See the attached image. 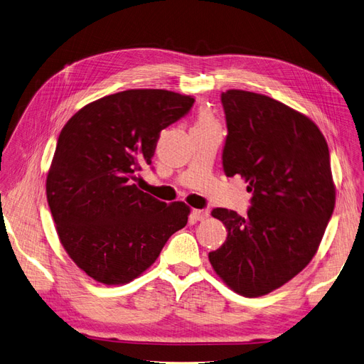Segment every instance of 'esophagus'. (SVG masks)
<instances>
[{"label":"esophagus","mask_w":364,"mask_h":364,"mask_svg":"<svg viewBox=\"0 0 364 364\" xmlns=\"http://www.w3.org/2000/svg\"><path fill=\"white\" fill-rule=\"evenodd\" d=\"M192 214H193V217H195L196 220H199V221L207 220V218H208V215H210L208 210H193V211H192Z\"/></svg>","instance_id":"obj_1"}]
</instances>
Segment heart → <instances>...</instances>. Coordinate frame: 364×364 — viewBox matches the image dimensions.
<instances>
[{"label": "heart", "instance_id": "heart-1", "mask_svg": "<svg viewBox=\"0 0 364 364\" xmlns=\"http://www.w3.org/2000/svg\"><path fill=\"white\" fill-rule=\"evenodd\" d=\"M211 124H215V122L207 113H200L198 116V120H196L195 126H211Z\"/></svg>", "mask_w": 364, "mask_h": 364}]
</instances>
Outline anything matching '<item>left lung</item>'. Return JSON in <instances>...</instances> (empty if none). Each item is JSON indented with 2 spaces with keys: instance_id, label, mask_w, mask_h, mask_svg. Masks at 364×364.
Masks as SVG:
<instances>
[{
  "instance_id": "obj_1",
  "label": "left lung",
  "mask_w": 364,
  "mask_h": 364,
  "mask_svg": "<svg viewBox=\"0 0 364 364\" xmlns=\"http://www.w3.org/2000/svg\"><path fill=\"white\" fill-rule=\"evenodd\" d=\"M228 123L223 168L252 192L247 215L215 208L228 238L208 255L215 274L245 297L279 289L305 269L333 214L326 138L308 116L262 93H221Z\"/></svg>"
}]
</instances>
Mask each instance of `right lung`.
<instances>
[{
	"label": "right lung",
	"mask_w": 364,
	"mask_h": 364,
	"mask_svg": "<svg viewBox=\"0 0 364 364\" xmlns=\"http://www.w3.org/2000/svg\"><path fill=\"white\" fill-rule=\"evenodd\" d=\"M192 95L129 89L93 101L62 128L46 195L62 247L86 275L128 284L159 257L191 208L165 203L134 181L162 129L186 116Z\"/></svg>",
	"instance_id": "obj_1"
}]
</instances>
